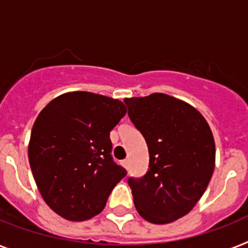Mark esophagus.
<instances>
[{"label":"esophagus","instance_id":"obj_1","mask_svg":"<svg viewBox=\"0 0 248 248\" xmlns=\"http://www.w3.org/2000/svg\"><path fill=\"white\" fill-rule=\"evenodd\" d=\"M122 166H124V168H126V170H127V168H128V160H127V159H126V160H124V162H122Z\"/></svg>","mask_w":248,"mask_h":248}]
</instances>
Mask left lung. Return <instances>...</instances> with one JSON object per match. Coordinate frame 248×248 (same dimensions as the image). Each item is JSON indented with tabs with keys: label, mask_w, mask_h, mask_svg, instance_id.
<instances>
[{
	"label": "left lung",
	"mask_w": 248,
	"mask_h": 248,
	"mask_svg": "<svg viewBox=\"0 0 248 248\" xmlns=\"http://www.w3.org/2000/svg\"><path fill=\"white\" fill-rule=\"evenodd\" d=\"M124 103L150 158L146 174L128 180L135 208L153 224L174 222L194 209L214 172L210 126L195 107L163 93Z\"/></svg>",
	"instance_id": "1"
}]
</instances>
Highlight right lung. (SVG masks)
<instances>
[{"instance_id":"add662e5","label":"right lung","mask_w":248,"mask_h":248,"mask_svg":"<svg viewBox=\"0 0 248 248\" xmlns=\"http://www.w3.org/2000/svg\"><path fill=\"white\" fill-rule=\"evenodd\" d=\"M121 100L89 92L56 96L38 114L28 156L46 204L82 222L103 210L126 170L110 156L109 132L126 114Z\"/></svg>"}]
</instances>
